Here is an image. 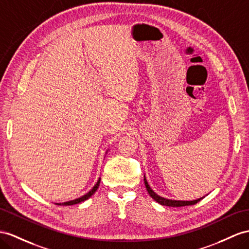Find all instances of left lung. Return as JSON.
<instances>
[{
    "mask_svg": "<svg viewBox=\"0 0 249 249\" xmlns=\"http://www.w3.org/2000/svg\"><path fill=\"white\" fill-rule=\"evenodd\" d=\"M144 183H145V186L146 189H147L149 196L154 199L156 202H158L159 204H161V205L164 206H170V207H181V206H188V205H195L196 203H197L199 201H201L204 196L200 197V199H196V200H193V201H182V200H171V199H167V197H164L159 196L158 194H156L154 190L151 189V187L149 186V184L146 180V177L144 175Z\"/></svg>",
    "mask_w": 249,
    "mask_h": 249,
    "instance_id": "left-lung-1",
    "label": "left lung"
}]
</instances>
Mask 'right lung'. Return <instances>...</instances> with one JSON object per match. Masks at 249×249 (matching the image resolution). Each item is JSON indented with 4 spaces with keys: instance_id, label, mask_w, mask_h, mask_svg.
I'll return each instance as SVG.
<instances>
[{
    "instance_id": "obj_1",
    "label": "right lung",
    "mask_w": 249,
    "mask_h": 249,
    "mask_svg": "<svg viewBox=\"0 0 249 249\" xmlns=\"http://www.w3.org/2000/svg\"><path fill=\"white\" fill-rule=\"evenodd\" d=\"M106 152H107V151H106ZM100 181H101V178H99V180H98L97 183H95V185H94L90 190H89L86 195L78 197V199H74V200H71V201H67V202H64V203H55V204H58V205H65V206H68V205H74V204H79V203H81V202H84L85 200L89 199V197H90V196L95 193V191H97V189H98V187H99V185H100Z\"/></svg>"
}]
</instances>
